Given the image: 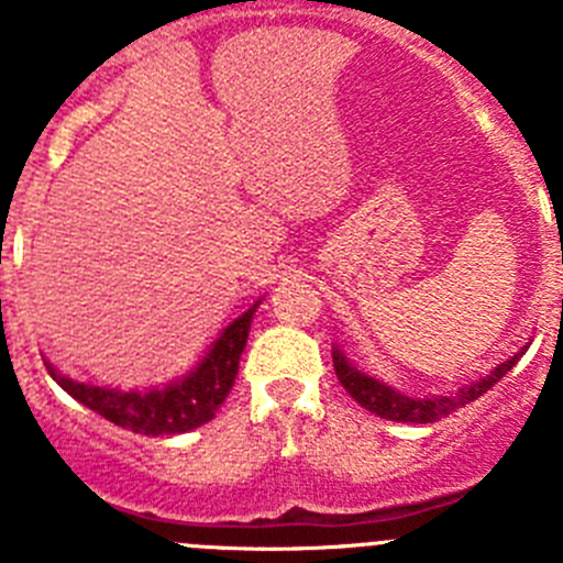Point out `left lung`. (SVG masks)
I'll list each match as a JSON object with an SVG mask.
<instances>
[{
    "label": "left lung",
    "instance_id": "1",
    "mask_svg": "<svg viewBox=\"0 0 563 563\" xmlns=\"http://www.w3.org/2000/svg\"><path fill=\"white\" fill-rule=\"evenodd\" d=\"M527 346H521L514 357H507L505 363L494 366L490 375L479 377V380L465 383L462 389L451 391V395H426V397H415V395H402L397 391L395 386L389 383L377 380V377L366 375L350 361V357L343 355V350L332 346V366H335V375L341 380V386L361 402L363 409L372 411V415L383 417V420H395V422H437L440 417H449L451 411L462 409L467 402H474L476 397L485 395L494 383H499L507 372L514 369L519 357L525 355Z\"/></svg>",
    "mask_w": 563,
    "mask_h": 563
}]
</instances>
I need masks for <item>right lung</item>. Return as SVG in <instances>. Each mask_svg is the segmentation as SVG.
<instances>
[{"mask_svg": "<svg viewBox=\"0 0 563 563\" xmlns=\"http://www.w3.org/2000/svg\"><path fill=\"white\" fill-rule=\"evenodd\" d=\"M256 305L247 307L242 316H236L222 332L208 343L206 355L194 363L186 375L154 386V389H112V386H96L76 377H67L47 363L49 377L67 391L73 400L92 409L96 415L107 417L109 422L134 434L163 437V434H186V431L200 429L213 415L220 411L231 391L239 372V357L245 352L251 321L256 316Z\"/></svg>", "mask_w": 563, "mask_h": 563, "instance_id": "obj_1", "label": "right lung"}]
</instances>
